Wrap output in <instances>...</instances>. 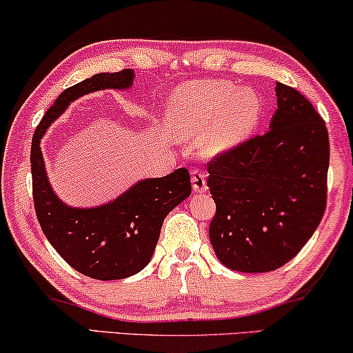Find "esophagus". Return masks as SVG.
Segmentation results:
<instances>
[{
    "label": "esophagus",
    "instance_id": "34e87169",
    "mask_svg": "<svg viewBox=\"0 0 353 353\" xmlns=\"http://www.w3.org/2000/svg\"><path fill=\"white\" fill-rule=\"evenodd\" d=\"M192 187L193 192L196 193H205L208 190L206 185V174L201 171H192Z\"/></svg>",
    "mask_w": 353,
    "mask_h": 353
}]
</instances>
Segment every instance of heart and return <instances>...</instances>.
<instances>
[{
    "mask_svg": "<svg viewBox=\"0 0 353 353\" xmlns=\"http://www.w3.org/2000/svg\"><path fill=\"white\" fill-rule=\"evenodd\" d=\"M261 118V99L250 88L225 81H198L183 86L168 101L166 129L177 142L201 137L205 157H219L252 132Z\"/></svg>",
    "mask_w": 353,
    "mask_h": 353,
    "instance_id": "heart-1",
    "label": "heart"
}]
</instances>
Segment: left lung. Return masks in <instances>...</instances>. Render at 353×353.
<instances>
[{
    "mask_svg": "<svg viewBox=\"0 0 353 353\" xmlns=\"http://www.w3.org/2000/svg\"><path fill=\"white\" fill-rule=\"evenodd\" d=\"M269 131L214 158L208 187L216 203L210 225L227 269H280L310 240L326 208L330 139L323 118L294 88L276 83Z\"/></svg>",
    "mask_w": 353,
    "mask_h": 353,
    "instance_id": "left-lung-1",
    "label": "left lung"
}]
</instances>
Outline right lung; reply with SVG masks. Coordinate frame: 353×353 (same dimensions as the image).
Returning <instances> with one entry per match:
<instances>
[{"label": "right lung", "instance_id": "obj_1", "mask_svg": "<svg viewBox=\"0 0 353 353\" xmlns=\"http://www.w3.org/2000/svg\"><path fill=\"white\" fill-rule=\"evenodd\" d=\"M132 81L134 72L126 68L65 89L38 125L30 153L34 211L44 235L68 265L103 281L136 275L150 262L165 217L190 196L188 171L179 168L165 177L141 179L105 205L73 208L52 190L39 143L70 102L103 89H129Z\"/></svg>", "mask_w": 353, "mask_h": 353}]
</instances>
